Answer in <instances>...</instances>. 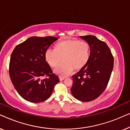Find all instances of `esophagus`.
Returning a JSON list of instances; mask_svg holds the SVG:
<instances>
[{
    "mask_svg": "<svg viewBox=\"0 0 130 130\" xmlns=\"http://www.w3.org/2000/svg\"><path fill=\"white\" fill-rule=\"evenodd\" d=\"M64 79H65L64 77H61V76H60V77H59V79H60V81L63 80Z\"/></svg>",
    "mask_w": 130,
    "mask_h": 130,
    "instance_id": "34e87169",
    "label": "esophagus"
}]
</instances>
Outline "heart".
Here are the masks:
<instances>
[{"label": "heart", "mask_w": 130, "mask_h": 130, "mask_svg": "<svg viewBox=\"0 0 130 130\" xmlns=\"http://www.w3.org/2000/svg\"><path fill=\"white\" fill-rule=\"evenodd\" d=\"M45 61L52 67L64 61L54 69V73L61 76L72 73L74 69L79 71L88 64L90 57V48L88 42L67 39L57 42L55 49L48 48L45 51Z\"/></svg>", "instance_id": "obj_1"}]
</instances>
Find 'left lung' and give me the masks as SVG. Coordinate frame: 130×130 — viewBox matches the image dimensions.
Here are the masks:
<instances>
[{
  "instance_id": "left-lung-1",
  "label": "left lung",
  "mask_w": 130,
  "mask_h": 130,
  "mask_svg": "<svg viewBox=\"0 0 130 130\" xmlns=\"http://www.w3.org/2000/svg\"><path fill=\"white\" fill-rule=\"evenodd\" d=\"M80 37L90 45V57L88 64L72 76L71 92L77 100L89 102L99 97L107 86L113 67V57L107 44L95 36Z\"/></svg>"
}]
</instances>
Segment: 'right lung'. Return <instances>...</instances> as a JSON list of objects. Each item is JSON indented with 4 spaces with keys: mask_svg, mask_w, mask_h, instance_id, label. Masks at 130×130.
Returning <instances> with one entry per match:
<instances>
[{
    "mask_svg": "<svg viewBox=\"0 0 130 130\" xmlns=\"http://www.w3.org/2000/svg\"><path fill=\"white\" fill-rule=\"evenodd\" d=\"M57 40L54 37H32L13 50L10 77L18 93L26 101L40 103L47 100L60 82L44 57L46 50ZM44 76L47 77L44 79Z\"/></svg>",
    "mask_w": 130,
    "mask_h": 130,
    "instance_id": "obj_1",
    "label": "right lung"
}]
</instances>
